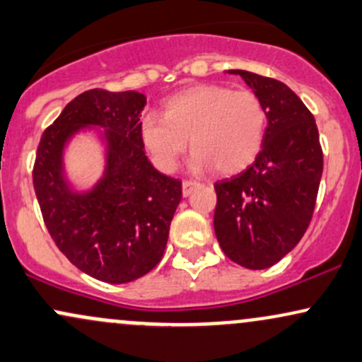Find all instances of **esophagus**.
<instances>
[{
    "instance_id": "obj_1",
    "label": "esophagus",
    "mask_w": 362,
    "mask_h": 362,
    "mask_svg": "<svg viewBox=\"0 0 362 362\" xmlns=\"http://www.w3.org/2000/svg\"><path fill=\"white\" fill-rule=\"evenodd\" d=\"M197 186H198L197 181H182V197H189Z\"/></svg>"
}]
</instances>
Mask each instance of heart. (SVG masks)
Masks as SVG:
<instances>
[{
	"label": "heart",
	"instance_id": "b5f03b06",
	"mask_svg": "<svg viewBox=\"0 0 362 362\" xmlns=\"http://www.w3.org/2000/svg\"><path fill=\"white\" fill-rule=\"evenodd\" d=\"M267 112L254 91L222 84H199L165 101L164 115L147 113L140 123L144 146L157 168L173 173L181 156L193 148L194 173L214 169L230 174L256 159L264 142Z\"/></svg>",
	"mask_w": 362,
	"mask_h": 362
}]
</instances>
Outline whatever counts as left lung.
Here are the masks:
<instances>
[{
    "label": "left lung",
    "mask_w": 362,
    "mask_h": 362,
    "mask_svg": "<svg viewBox=\"0 0 362 362\" xmlns=\"http://www.w3.org/2000/svg\"><path fill=\"white\" fill-rule=\"evenodd\" d=\"M261 98L267 127L261 151L240 174L215 185V235L247 269L276 264L307 232L324 171L315 118L281 81L232 69Z\"/></svg>",
    "instance_id": "1"
}]
</instances>
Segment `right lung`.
Wrapping results in <instances>:
<instances>
[{"label": "right lung", "mask_w": 362, "mask_h": 362, "mask_svg": "<svg viewBox=\"0 0 362 362\" xmlns=\"http://www.w3.org/2000/svg\"><path fill=\"white\" fill-rule=\"evenodd\" d=\"M146 103L139 91L81 93L44 132L33 165V188L55 245L78 269L110 284L135 281L159 264L182 197L181 181L157 171L144 152ZM81 134L97 140L104 159L98 180L84 189L65 165Z\"/></svg>", "instance_id": "obj_1"}]
</instances>
